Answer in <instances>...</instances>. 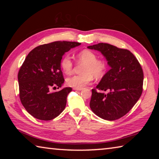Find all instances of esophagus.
<instances>
[{"mask_svg":"<svg viewBox=\"0 0 159 159\" xmlns=\"http://www.w3.org/2000/svg\"><path fill=\"white\" fill-rule=\"evenodd\" d=\"M83 88H74V90H81Z\"/></svg>","mask_w":159,"mask_h":159,"instance_id":"1","label":"esophagus"}]
</instances>
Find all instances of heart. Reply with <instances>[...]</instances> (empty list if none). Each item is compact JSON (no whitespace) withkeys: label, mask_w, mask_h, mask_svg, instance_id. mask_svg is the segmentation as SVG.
Here are the masks:
<instances>
[{"label":"heart","mask_w":159,"mask_h":159,"mask_svg":"<svg viewBox=\"0 0 159 159\" xmlns=\"http://www.w3.org/2000/svg\"><path fill=\"white\" fill-rule=\"evenodd\" d=\"M76 60L83 64L81 72L83 74L74 75L66 79L67 85L73 88H83L89 84L95 78L104 76L107 69V62L104 59H98L95 52L90 50H83L76 55ZM73 62L69 56H64L60 61V67L64 74H71L73 71Z\"/></svg>","instance_id":"b5f03b06"}]
</instances>
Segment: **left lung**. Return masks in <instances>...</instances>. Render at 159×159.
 Here are the masks:
<instances>
[{
  "instance_id": "left-lung-1",
  "label": "left lung",
  "mask_w": 159,
  "mask_h": 159,
  "mask_svg": "<svg viewBox=\"0 0 159 159\" xmlns=\"http://www.w3.org/2000/svg\"><path fill=\"white\" fill-rule=\"evenodd\" d=\"M88 48L100 51L111 66L96 88L92 89L90 109L104 120L118 119L127 114L140 98L143 90V70L137 58L127 49L103 43Z\"/></svg>"
}]
</instances>
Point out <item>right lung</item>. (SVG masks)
<instances>
[{"label": "right lung", "mask_w": 159, "mask_h": 159, "mask_svg": "<svg viewBox=\"0 0 159 159\" xmlns=\"http://www.w3.org/2000/svg\"><path fill=\"white\" fill-rule=\"evenodd\" d=\"M80 43L55 41L41 45L32 50L18 72L20 98L22 105L32 116L50 120L63 111L71 88L58 92L52 88L61 87L64 79L60 67L63 55Z\"/></svg>", "instance_id": "right-lung-1"}]
</instances>
